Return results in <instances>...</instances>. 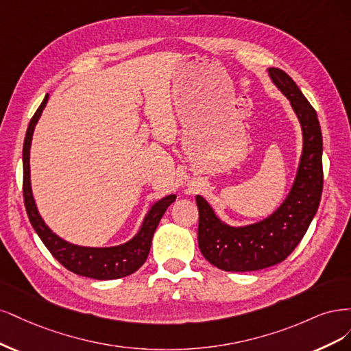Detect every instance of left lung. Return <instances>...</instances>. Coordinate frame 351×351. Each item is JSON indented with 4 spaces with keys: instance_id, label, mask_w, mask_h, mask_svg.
I'll return each instance as SVG.
<instances>
[{
    "instance_id": "1",
    "label": "left lung",
    "mask_w": 351,
    "mask_h": 351,
    "mask_svg": "<svg viewBox=\"0 0 351 351\" xmlns=\"http://www.w3.org/2000/svg\"><path fill=\"white\" fill-rule=\"evenodd\" d=\"M268 73L290 100L303 134L298 175L287 198L269 217L243 228L223 223L204 198H195L201 254L214 267L234 273L263 269L285 261L306 233L322 195V134L316 110L287 73L280 69H268Z\"/></svg>"
}]
</instances>
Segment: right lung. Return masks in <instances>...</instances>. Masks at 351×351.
Returning <instances> with one entry per match:
<instances>
[{"instance_id":"obj_1","label":"right lung","mask_w":351,"mask_h":351,"mask_svg":"<svg viewBox=\"0 0 351 351\" xmlns=\"http://www.w3.org/2000/svg\"><path fill=\"white\" fill-rule=\"evenodd\" d=\"M47 101L48 95L45 96L35 115L30 119L23 144V197L29 220L52 256L71 273L95 280H115L127 277L135 273L145 263L150 252L153 234L165 211L176 199V195H167L153 204L150 211L147 213L140 232L127 243L110 247H87L73 245L56 236L42 220L30 186V144L33 131H35L36 123L42 115V110L47 106Z\"/></svg>"}]
</instances>
